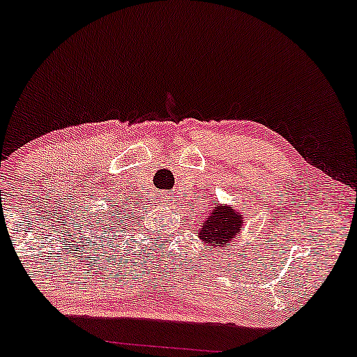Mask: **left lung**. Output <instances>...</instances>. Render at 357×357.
Listing matches in <instances>:
<instances>
[{
    "instance_id": "1",
    "label": "left lung",
    "mask_w": 357,
    "mask_h": 357,
    "mask_svg": "<svg viewBox=\"0 0 357 357\" xmlns=\"http://www.w3.org/2000/svg\"><path fill=\"white\" fill-rule=\"evenodd\" d=\"M215 207L209 212V215L204 220L197 236L202 243L218 245V248H227L229 241L238 233H241V228H243V217L239 215L238 212H234L231 207L228 206H220L217 202H213Z\"/></svg>"
}]
</instances>
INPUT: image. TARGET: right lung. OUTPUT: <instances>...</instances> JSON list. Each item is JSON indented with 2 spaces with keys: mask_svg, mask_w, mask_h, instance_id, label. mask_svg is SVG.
Listing matches in <instances>:
<instances>
[{
  "mask_svg": "<svg viewBox=\"0 0 357 357\" xmlns=\"http://www.w3.org/2000/svg\"><path fill=\"white\" fill-rule=\"evenodd\" d=\"M109 222H112V218H109Z\"/></svg>",
  "mask_w": 357,
  "mask_h": 357,
  "instance_id": "right-lung-1",
  "label": "right lung"
}]
</instances>
